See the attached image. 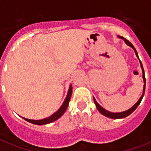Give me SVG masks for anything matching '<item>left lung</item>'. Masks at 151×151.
Masks as SVG:
<instances>
[{"instance_id":"left-lung-1","label":"left lung","mask_w":151,"mask_h":151,"mask_svg":"<svg viewBox=\"0 0 151 151\" xmlns=\"http://www.w3.org/2000/svg\"><path fill=\"white\" fill-rule=\"evenodd\" d=\"M118 37H120V38L121 39H124L125 41V43H126L128 46L131 47L133 48L134 50V51H135V54H136V56L138 58V54H137V52L136 49L134 48V47L133 46V44H131V43L129 41V40H126L125 38H124L123 37L121 36H118ZM138 59H139V58H138ZM139 60H140V59H139ZM140 67H141V68H142V72H143V79H144V89H143V93L142 95H141V97H140V99L138 100V101L132 107H130L129 110H127V111H124V112H121V113H111V112H109V111H106L104 108H103V107H101V105L98 104V103H97V101H96V100H95V98L93 97V101H94V104L95 105H96V107H97V109L98 110V111H100V113H101L102 114L104 115V116H107V117H110V118H113V119H121V118H124V117H126V116H129V115L131 114V113L134 112L135 110H136L137 107L139 106V104H140V102H141V101H142L143 99V97H144V92H145V84H146V79H145V75H144V68H143V65H142V63H141V61L140 60Z\"/></svg>"}]
</instances>
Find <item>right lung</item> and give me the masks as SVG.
<instances>
[{
    "label": "right lung",
    "instance_id": "1",
    "mask_svg": "<svg viewBox=\"0 0 151 151\" xmlns=\"http://www.w3.org/2000/svg\"><path fill=\"white\" fill-rule=\"evenodd\" d=\"M72 94V87L71 85L70 86L69 91H68V95L66 97V99L64 101V102L63 103V104L61 105V107H60V109L58 110L57 112H55L54 114H52L51 116H49V117H47L45 119H42V120H30V119H26L23 118L26 120L27 121L31 123V124H34L37 125H43V124H50V123L53 122V121H55L56 120H58V118H60L62 115L64 114V113L65 112L67 108H68V106L69 104V101L70 100V97H71Z\"/></svg>",
    "mask_w": 151,
    "mask_h": 151
}]
</instances>
